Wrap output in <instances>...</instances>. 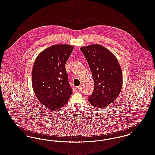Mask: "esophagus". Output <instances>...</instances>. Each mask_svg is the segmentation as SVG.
I'll return each mask as SVG.
<instances>
[{"label": "esophagus", "mask_w": 155, "mask_h": 155, "mask_svg": "<svg viewBox=\"0 0 155 155\" xmlns=\"http://www.w3.org/2000/svg\"><path fill=\"white\" fill-rule=\"evenodd\" d=\"M78 90L79 91H82V86H78Z\"/></svg>", "instance_id": "obj_1"}]
</instances>
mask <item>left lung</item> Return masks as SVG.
Masks as SVG:
<instances>
[{
	"instance_id": "left-lung-1",
	"label": "left lung",
	"mask_w": 155,
	"mask_h": 155,
	"mask_svg": "<svg viewBox=\"0 0 155 155\" xmlns=\"http://www.w3.org/2000/svg\"><path fill=\"white\" fill-rule=\"evenodd\" d=\"M94 80V91L88 101L92 106L104 108L117 98L123 84L122 70L116 57L99 44L81 48Z\"/></svg>"
}]
</instances>
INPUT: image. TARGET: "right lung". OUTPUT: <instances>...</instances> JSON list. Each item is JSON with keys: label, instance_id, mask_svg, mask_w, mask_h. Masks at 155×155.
I'll use <instances>...</instances> for the list:
<instances>
[{"label": "right lung", "instance_id": "obj_1", "mask_svg": "<svg viewBox=\"0 0 155 155\" xmlns=\"http://www.w3.org/2000/svg\"><path fill=\"white\" fill-rule=\"evenodd\" d=\"M73 46L54 45L38 55L32 69V82L40 103L50 110L62 107L72 94L65 69Z\"/></svg>", "mask_w": 155, "mask_h": 155}]
</instances>
